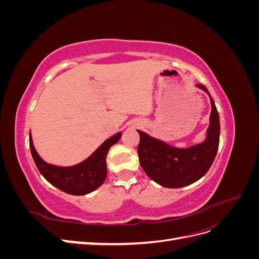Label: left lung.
<instances>
[{
  "label": "left lung",
  "mask_w": 259,
  "mask_h": 259,
  "mask_svg": "<svg viewBox=\"0 0 259 259\" xmlns=\"http://www.w3.org/2000/svg\"><path fill=\"white\" fill-rule=\"evenodd\" d=\"M197 86L209 95L204 85ZM209 98L210 123L204 143L187 149H177L137 131L140 136L137 149L140 165L153 182L166 188H180L195 183L207 173L215 160L221 134L218 111L210 95Z\"/></svg>",
  "instance_id": "8db88e82"
}]
</instances>
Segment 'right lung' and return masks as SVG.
<instances>
[{
	"label": "right lung",
	"instance_id": "obj_1",
	"mask_svg": "<svg viewBox=\"0 0 259 259\" xmlns=\"http://www.w3.org/2000/svg\"><path fill=\"white\" fill-rule=\"evenodd\" d=\"M122 134L114 135L107 139L89 159L70 167L55 166L44 162L35 151L31 134L29 136L30 150L38 171L50 184L59 190L73 195H84L104 184L107 176L106 158L109 149L119 142Z\"/></svg>",
	"mask_w": 259,
	"mask_h": 259
}]
</instances>
